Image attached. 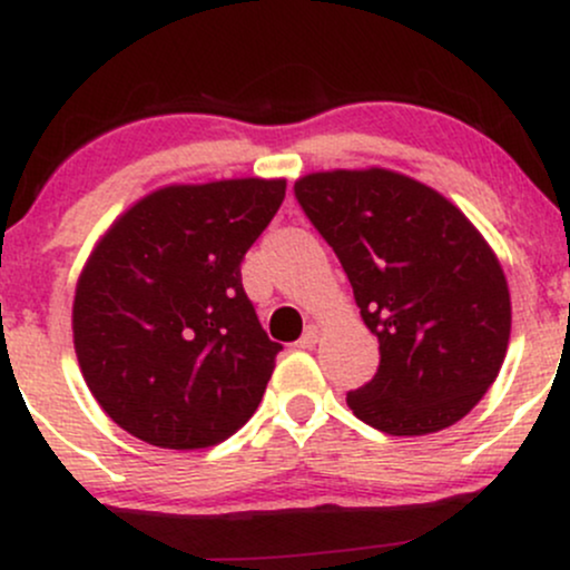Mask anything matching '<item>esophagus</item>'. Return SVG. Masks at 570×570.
<instances>
[{
  "instance_id": "34e87169",
  "label": "esophagus",
  "mask_w": 570,
  "mask_h": 570,
  "mask_svg": "<svg viewBox=\"0 0 570 570\" xmlns=\"http://www.w3.org/2000/svg\"><path fill=\"white\" fill-rule=\"evenodd\" d=\"M318 343V326H307L305 330V335L297 340V348H313V345Z\"/></svg>"
}]
</instances>
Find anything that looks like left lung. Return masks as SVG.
I'll return each mask as SVG.
<instances>
[{
    "label": "left lung",
    "instance_id": "1",
    "mask_svg": "<svg viewBox=\"0 0 570 570\" xmlns=\"http://www.w3.org/2000/svg\"><path fill=\"white\" fill-rule=\"evenodd\" d=\"M294 195L335 248L381 367L348 407L391 436L461 421L499 377L512 299L499 257L461 208L389 168L305 174Z\"/></svg>",
    "mask_w": 570,
    "mask_h": 570
}]
</instances>
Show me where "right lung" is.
<instances>
[{
	"mask_svg": "<svg viewBox=\"0 0 570 570\" xmlns=\"http://www.w3.org/2000/svg\"><path fill=\"white\" fill-rule=\"evenodd\" d=\"M286 179L168 185L98 238L71 305L82 377L120 429L168 450L212 448L259 407L278 343L240 284Z\"/></svg>",
	"mask_w": 570,
	"mask_h": 570,
	"instance_id": "right-lung-1",
	"label": "right lung"
}]
</instances>
